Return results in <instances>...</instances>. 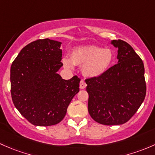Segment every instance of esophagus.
<instances>
[{
    "mask_svg": "<svg viewBox=\"0 0 155 155\" xmlns=\"http://www.w3.org/2000/svg\"><path fill=\"white\" fill-rule=\"evenodd\" d=\"M87 87V84L85 83V81L84 80H81V82H80V88L81 89H85Z\"/></svg>",
    "mask_w": 155,
    "mask_h": 155,
    "instance_id": "esophagus-1",
    "label": "esophagus"
}]
</instances>
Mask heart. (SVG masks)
Listing matches in <instances>:
<instances>
[{"mask_svg": "<svg viewBox=\"0 0 155 155\" xmlns=\"http://www.w3.org/2000/svg\"><path fill=\"white\" fill-rule=\"evenodd\" d=\"M113 59L114 53L111 49L95 45L82 46L73 50L71 60L63 59V63L68 68H72L73 63L83 65L82 72L86 77L97 78L109 69Z\"/></svg>", "mask_w": 155, "mask_h": 155, "instance_id": "heart-1", "label": "heart"}]
</instances>
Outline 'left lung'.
<instances>
[{
	"label": "left lung",
	"mask_w": 155,
	"mask_h": 155,
	"mask_svg": "<svg viewBox=\"0 0 155 155\" xmlns=\"http://www.w3.org/2000/svg\"><path fill=\"white\" fill-rule=\"evenodd\" d=\"M118 48V63L104 74L86 79L91 117L105 125L127 122L142 104L146 94L145 68L133 48L125 41L113 40Z\"/></svg>",
	"instance_id": "8db88e82"
}]
</instances>
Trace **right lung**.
<instances>
[{"instance_id":"add662e5","label":"right lung","mask_w":155,"mask_h":155,"mask_svg":"<svg viewBox=\"0 0 155 155\" xmlns=\"http://www.w3.org/2000/svg\"><path fill=\"white\" fill-rule=\"evenodd\" d=\"M61 42L38 39L21 49L10 68L11 95L21 114L33 125L61 122L81 79L64 80L57 74L61 63Z\"/></svg>"}]
</instances>
